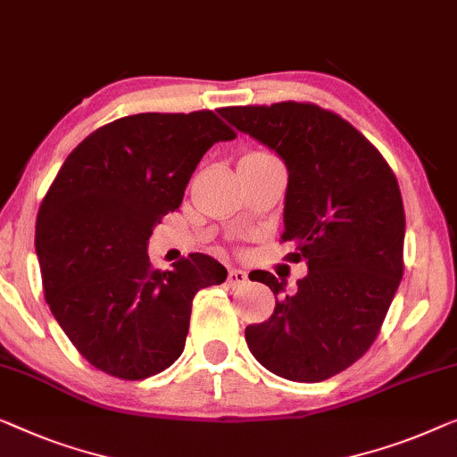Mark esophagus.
Instances as JSON below:
<instances>
[{"mask_svg":"<svg viewBox=\"0 0 457 457\" xmlns=\"http://www.w3.org/2000/svg\"><path fill=\"white\" fill-rule=\"evenodd\" d=\"M249 282V278H247V272H243V270H230L228 272V284L233 288H239V287H245V284Z\"/></svg>","mask_w":457,"mask_h":457,"instance_id":"34e87169","label":"esophagus"}]
</instances>
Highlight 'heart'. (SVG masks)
Returning a JSON list of instances; mask_svg holds the SVG:
<instances>
[{"instance_id":"1","label":"heart","mask_w":457,"mask_h":457,"mask_svg":"<svg viewBox=\"0 0 457 457\" xmlns=\"http://www.w3.org/2000/svg\"><path fill=\"white\" fill-rule=\"evenodd\" d=\"M251 154H262V152H251Z\"/></svg>"}]
</instances>
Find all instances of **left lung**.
I'll return each mask as SVG.
<instances>
[{
    "label": "left lung",
    "mask_w": 457,
    "mask_h": 457,
    "mask_svg": "<svg viewBox=\"0 0 457 457\" xmlns=\"http://www.w3.org/2000/svg\"><path fill=\"white\" fill-rule=\"evenodd\" d=\"M274 150L288 170L284 241L305 262L293 293L257 272L278 296L268 321L245 328L251 354L290 381L317 383L367 353L404 274L406 218L386 158L348 121L311 103L218 111Z\"/></svg>",
    "instance_id": "8db88e82"
}]
</instances>
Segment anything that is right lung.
I'll return each instance as SVG.
<instances>
[{
    "instance_id": "right-lung-1",
    "label": "right lung",
    "mask_w": 457,
    "mask_h": 457,
    "mask_svg": "<svg viewBox=\"0 0 457 457\" xmlns=\"http://www.w3.org/2000/svg\"><path fill=\"white\" fill-rule=\"evenodd\" d=\"M228 140L235 131L212 111L129 115L92 131L59 169L37 216L45 299L101 371L137 381L173 365L195 293L227 280L204 253L154 270L148 241L202 156Z\"/></svg>"
}]
</instances>
